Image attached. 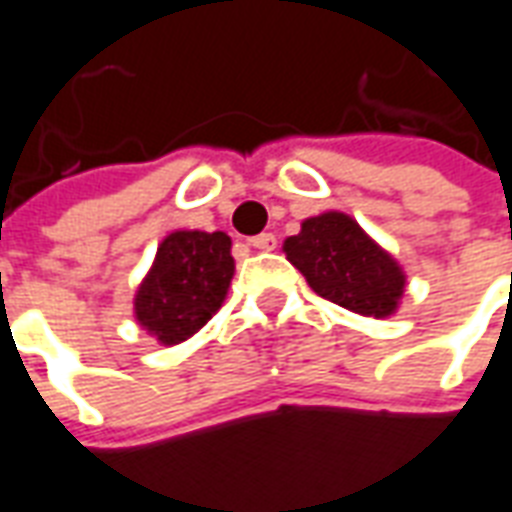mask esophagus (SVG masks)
Segmentation results:
<instances>
[{"label":"esophagus","mask_w":512,"mask_h":512,"mask_svg":"<svg viewBox=\"0 0 512 512\" xmlns=\"http://www.w3.org/2000/svg\"><path fill=\"white\" fill-rule=\"evenodd\" d=\"M249 246H255L260 252H271V249H277V238H274V233H260L249 238Z\"/></svg>","instance_id":"esophagus-1"}]
</instances>
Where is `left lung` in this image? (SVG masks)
<instances>
[{
  "instance_id": "obj_1",
  "label": "left lung",
  "mask_w": 512,
  "mask_h": 512,
  "mask_svg": "<svg viewBox=\"0 0 512 512\" xmlns=\"http://www.w3.org/2000/svg\"><path fill=\"white\" fill-rule=\"evenodd\" d=\"M318 296L365 318H389L406 290V271L354 216L326 211L301 222L282 244Z\"/></svg>"
}]
</instances>
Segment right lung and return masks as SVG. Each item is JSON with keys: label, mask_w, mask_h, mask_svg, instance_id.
<instances>
[{"label": "right lung", "mask_w": 512, "mask_h": 512, "mask_svg": "<svg viewBox=\"0 0 512 512\" xmlns=\"http://www.w3.org/2000/svg\"><path fill=\"white\" fill-rule=\"evenodd\" d=\"M230 235L175 230L156 249L153 266L139 282L134 318L161 345H178L219 312L233 282Z\"/></svg>", "instance_id": "obj_1"}]
</instances>
